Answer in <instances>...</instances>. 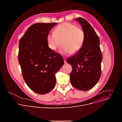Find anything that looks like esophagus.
Here are the masks:
<instances>
[{
  "label": "esophagus",
  "mask_w": 122,
  "mask_h": 122,
  "mask_svg": "<svg viewBox=\"0 0 122 122\" xmlns=\"http://www.w3.org/2000/svg\"><path fill=\"white\" fill-rule=\"evenodd\" d=\"M64 63H66V59L65 58H64Z\"/></svg>",
  "instance_id": "34e87169"
}]
</instances>
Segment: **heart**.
I'll use <instances>...</instances> for the list:
<instances>
[{"label": "heart", "mask_w": 122, "mask_h": 122, "mask_svg": "<svg viewBox=\"0 0 122 122\" xmlns=\"http://www.w3.org/2000/svg\"><path fill=\"white\" fill-rule=\"evenodd\" d=\"M85 41L84 31L74 24L64 23L55 29L54 33H50L47 36L49 47L56 51L60 45L63 54H75L82 48Z\"/></svg>", "instance_id": "b5f03b06"}]
</instances>
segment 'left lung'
<instances>
[{"label": "left lung", "mask_w": 122, "mask_h": 122, "mask_svg": "<svg viewBox=\"0 0 122 122\" xmlns=\"http://www.w3.org/2000/svg\"><path fill=\"white\" fill-rule=\"evenodd\" d=\"M81 24L85 33L82 48L74 56L66 60L72 71L70 81L75 88L81 91L91 88L99 81L101 72L102 56L99 38L90 24L84 18L76 19Z\"/></svg>", "instance_id": "8db88e82"}]
</instances>
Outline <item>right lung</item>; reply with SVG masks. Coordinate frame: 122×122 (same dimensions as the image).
<instances>
[{
    "label": "right lung",
    "mask_w": 122,
    "mask_h": 122,
    "mask_svg": "<svg viewBox=\"0 0 122 122\" xmlns=\"http://www.w3.org/2000/svg\"><path fill=\"white\" fill-rule=\"evenodd\" d=\"M57 23H36L20 39L18 60L23 78L29 87L45 94L55 87V74L64 64L62 56L49 48L47 36Z\"/></svg>",
    "instance_id": "add662e5"
}]
</instances>
